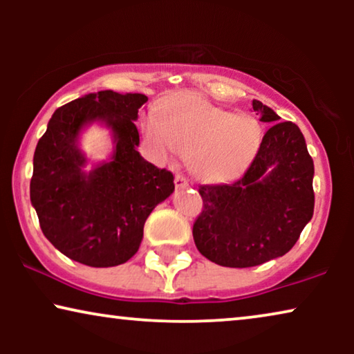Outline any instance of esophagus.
Segmentation results:
<instances>
[{"label": "esophagus", "instance_id": "34e87169", "mask_svg": "<svg viewBox=\"0 0 354 354\" xmlns=\"http://www.w3.org/2000/svg\"><path fill=\"white\" fill-rule=\"evenodd\" d=\"M174 183H176L177 188H185L188 187V180L183 176H180V174H177L176 176V180H174Z\"/></svg>", "mask_w": 354, "mask_h": 354}]
</instances>
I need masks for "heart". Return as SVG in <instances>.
I'll return each mask as SVG.
<instances>
[{
    "label": "heart",
    "instance_id": "1",
    "mask_svg": "<svg viewBox=\"0 0 354 354\" xmlns=\"http://www.w3.org/2000/svg\"><path fill=\"white\" fill-rule=\"evenodd\" d=\"M145 133L161 153L190 158L192 172L205 183L239 178L263 142V129L253 115L234 114L196 96L166 106L159 119L145 122Z\"/></svg>",
    "mask_w": 354,
    "mask_h": 354
}]
</instances>
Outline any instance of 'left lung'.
<instances>
[{"label":"left lung","instance_id":"8db88e82","mask_svg":"<svg viewBox=\"0 0 354 354\" xmlns=\"http://www.w3.org/2000/svg\"><path fill=\"white\" fill-rule=\"evenodd\" d=\"M253 109L270 124L253 162L235 182L198 190L203 211L193 240L225 268H253L288 253L314 212V162L301 130L258 100Z\"/></svg>","mask_w":354,"mask_h":354}]
</instances>
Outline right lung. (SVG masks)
<instances>
[{"mask_svg": "<svg viewBox=\"0 0 354 354\" xmlns=\"http://www.w3.org/2000/svg\"><path fill=\"white\" fill-rule=\"evenodd\" d=\"M148 98L103 90L57 108L33 154L30 201L41 232L67 258L91 268L124 264L137 253L148 216L174 192L171 171L137 151L133 120ZM111 129L115 151L90 173L78 148L81 129Z\"/></svg>", "mask_w": 354, "mask_h": 354, "instance_id": "right-lung-1", "label": "right lung"}]
</instances>
